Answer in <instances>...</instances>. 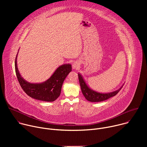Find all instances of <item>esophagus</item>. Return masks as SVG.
Listing matches in <instances>:
<instances>
[{
    "label": "esophagus",
    "mask_w": 147,
    "mask_h": 147,
    "mask_svg": "<svg viewBox=\"0 0 147 147\" xmlns=\"http://www.w3.org/2000/svg\"><path fill=\"white\" fill-rule=\"evenodd\" d=\"M79 66H80V64L77 61H74V63H73L72 67L73 69H77L79 67Z\"/></svg>",
    "instance_id": "obj_1"
}]
</instances>
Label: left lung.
Masks as SVG:
<instances>
[{
    "mask_svg": "<svg viewBox=\"0 0 147 147\" xmlns=\"http://www.w3.org/2000/svg\"><path fill=\"white\" fill-rule=\"evenodd\" d=\"M78 76L79 82H80V85L81 87L82 94L84 95V97L86 98L87 100L92 102L103 101L112 96H115L120 91V90L121 89L122 87L123 86H121L119 90L115 91H113L112 92H109L107 94L99 93L90 89L87 85V84L86 83L84 80L83 79L82 77L80 74L78 73Z\"/></svg>",
    "mask_w": 147,
    "mask_h": 147,
    "instance_id": "obj_1",
    "label": "left lung"
}]
</instances>
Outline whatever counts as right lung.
Returning a JSON list of instances; mask_svg holds the SVG:
<instances>
[{
	"instance_id": "add662e5",
	"label": "right lung",
	"mask_w": 147,
	"mask_h": 147,
	"mask_svg": "<svg viewBox=\"0 0 147 147\" xmlns=\"http://www.w3.org/2000/svg\"><path fill=\"white\" fill-rule=\"evenodd\" d=\"M17 57L15 60L16 76L24 91L30 97L45 102H53L60 95L61 89L67 76L71 71L70 64L59 66L52 76L46 81L39 84H32L26 81L21 76L17 65Z\"/></svg>"
}]
</instances>
